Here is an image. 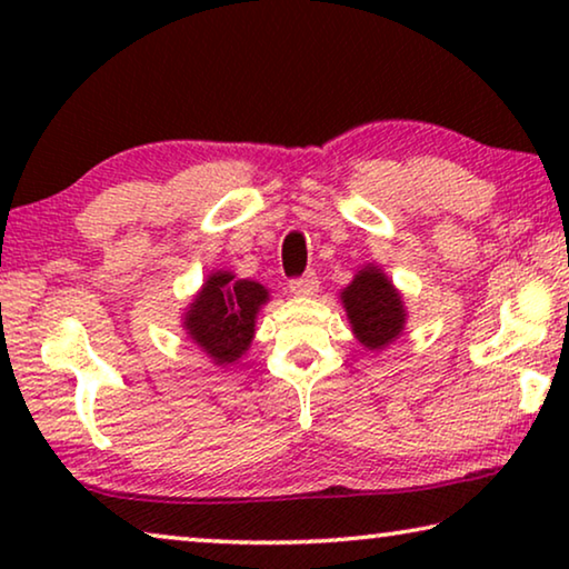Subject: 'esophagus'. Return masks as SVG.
<instances>
[{
    "instance_id": "1",
    "label": "esophagus",
    "mask_w": 569,
    "mask_h": 569,
    "mask_svg": "<svg viewBox=\"0 0 569 569\" xmlns=\"http://www.w3.org/2000/svg\"><path fill=\"white\" fill-rule=\"evenodd\" d=\"M290 292L292 295H302V298H308V295H316L318 292L316 271H305L302 277L290 279Z\"/></svg>"
}]
</instances>
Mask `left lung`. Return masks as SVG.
<instances>
[{"mask_svg": "<svg viewBox=\"0 0 569 569\" xmlns=\"http://www.w3.org/2000/svg\"><path fill=\"white\" fill-rule=\"evenodd\" d=\"M351 331L367 349H385L406 328V305L382 269L365 267L341 292Z\"/></svg>", "mask_w": 569, "mask_h": 569, "instance_id": "8db88e82", "label": "left lung"}]
</instances>
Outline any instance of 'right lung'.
I'll return each mask as SVG.
<instances>
[{"instance_id": "right-lung-1", "label": "right lung", "mask_w": 569, "mask_h": 569, "mask_svg": "<svg viewBox=\"0 0 569 569\" xmlns=\"http://www.w3.org/2000/svg\"><path fill=\"white\" fill-rule=\"evenodd\" d=\"M269 300L267 287L216 271L184 312V328L216 365H233L251 346L257 312Z\"/></svg>"}]
</instances>
